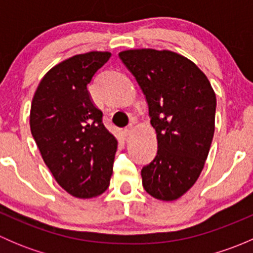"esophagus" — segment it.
<instances>
[{
    "mask_svg": "<svg viewBox=\"0 0 253 253\" xmlns=\"http://www.w3.org/2000/svg\"><path fill=\"white\" fill-rule=\"evenodd\" d=\"M133 133V126H132V125H129V126H127L126 128L124 129V134L126 137H128V136H131V134Z\"/></svg>",
    "mask_w": 253,
    "mask_h": 253,
    "instance_id": "34e87169",
    "label": "esophagus"
}]
</instances>
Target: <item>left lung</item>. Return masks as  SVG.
<instances>
[{
  "label": "left lung",
  "instance_id": "1",
  "mask_svg": "<svg viewBox=\"0 0 253 253\" xmlns=\"http://www.w3.org/2000/svg\"><path fill=\"white\" fill-rule=\"evenodd\" d=\"M119 56L144 93L157 132L158 153L142 169L143 187L157 200L176 201L205 167L215 127V93L196 63L174 51L134 48Z\"/></svg>",
  "mask_w": 253,
  "mask_h": 253
}]
</instances>
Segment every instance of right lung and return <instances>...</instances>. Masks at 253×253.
I'll return each mask as SVG.
<instances>
[{"label":"right lung","instance_id":"add662e5","mask_svg":"<svg viewBox=\"0 0 253 253\" xmlns=\"http://www.w3.org/2000/svg\"><path fill=\"white\" fill-rule=\"evenodd\" d=\"M110 56L90 51L55 65L40 81L30 106V131L45 164L77 198L100 196L110 185L117 139L86 88Z\"/></svg>","mask_w":253,"mask_h":253}]
</instances>
